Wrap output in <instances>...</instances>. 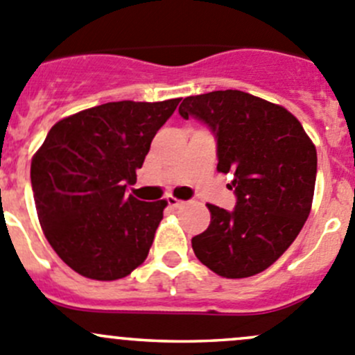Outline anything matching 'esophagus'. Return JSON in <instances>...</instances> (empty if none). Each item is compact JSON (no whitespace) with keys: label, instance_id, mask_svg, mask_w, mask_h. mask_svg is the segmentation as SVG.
<instances>
[{"label":"esophagus","instance_id":"obj_1","mask_svg":"<svg viewBox=\"0 0 355 355\" xmlns=\"http://www.w3.org/2000/svg\"><path fill=\"white\" fill-rule=\"evenodd\" d=\"M166 202H168V206H171V208H180V206L184 205V201H180V199L173 198V196H168Z\"/></svg>","mask_w":355,"mask_h":355}]
</instances>
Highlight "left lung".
<instances>
[{"instance_id":"8db88e82","label":"left lung","mask_w":355,"mask_h":355,"mask_svg":"<svg viewBox=\"0 0 355 355\" xmlns=\"http://www.w3.org/2000/svg\"><path fill=\"white\" fill-rule=\"evenodd\" d=\"M178 112L208 126L216 170L232 175L236 194L232 211L208 205L211 222L192 237V250L218 276H254L291 246L311 213L314 144L286 109L239 90L187 97Z\"/></svg>"}]
</instances>
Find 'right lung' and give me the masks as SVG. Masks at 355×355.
<instances>
[{
    "mask_svg": "<svg viewBox=\"0 0 355 355\" xmlns=\"http://www.w3.org/2000/svg\"><path fill=\"white\" fill-rule=\"evenodd\" d=\"M180 98L109 102L51 126L31 163L37 218L55 253L97 281L126 277L147 258L166 201L126 196L157 130Z\"/></svg>",
    "mask_w": 355,
    "mask_h": 355,
    "instance_id": "right-lung-1",
    "label": "right lung"
}]
</instances>
